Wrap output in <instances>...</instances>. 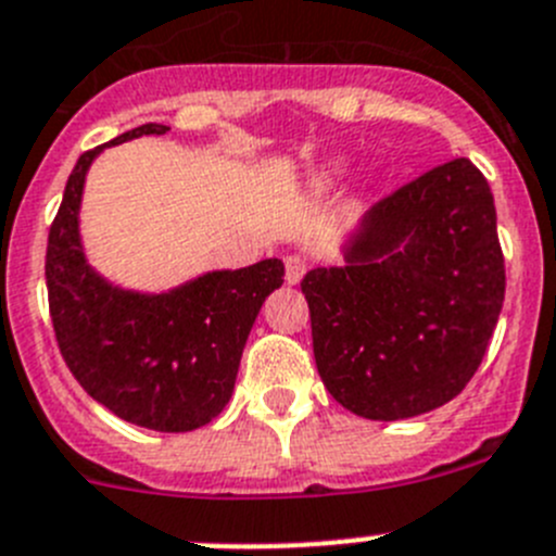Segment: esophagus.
<instances>
[{"label":"esophagus","instance_id":"1","mask_svg":"<svg viewBox=\"0 0 556 556\" xmlns=\"http://www.w3.org/2000/svg\"><path fill=\"white\" fill-rule=\"evenodd\" d=\"M287 283H300L303 281V275H305V258L300 256H287Z\"/></svg>","mask_w":556,"mask_h":556}]
</instances>
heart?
<instances>
[{
	"instance_id": "heart-1",
	"label": "heart",
	"mask_w": 556,
	"mask_h": 556,
	"mask_svg": "<svg viewBox=\"0 0 556 556\" xmlns=\"http://www.w3.org/2000/svg\"><path fill=\"white\" fill-rule=\"evenodd\" d=\"M339 170H341V162H333V165H325L323 170L314 173L312 181H308V187H312L314 192H325V190H328V187L336 181V176H339Z\"/></svg>"
}]
</instances>
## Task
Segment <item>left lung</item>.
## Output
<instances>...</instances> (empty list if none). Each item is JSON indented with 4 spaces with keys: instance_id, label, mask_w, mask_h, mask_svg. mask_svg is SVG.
Returning a JSON list of instances; mask_svg holds the SVG:
<instances>
[{
    "instance_id": "obj_1",
    "label": "left lung",
    "mask_w": 556,
    "mask_h": 556,
    "mask_svg": "<svg viewBox=\"0 0 556 556\" xmlns=\"http://www.w3.org/2000/svg\"><path fill=\"white\" fill-rule=\"evenodd\" d=\"M339 267L303 289L319 378L355 416L430 414L475 378L504 303V258L485 176L452 160L361 217Z\"/></svg>"
}]
</instances>
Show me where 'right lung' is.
<instances>
[{
	"label": "right lung",
	"instance_id": "1",
	"mask_svg": "<svg viewBox=\"0 0 556 556\" xmlns=\"http://www.w3.org/2000/svg\"><path fill=\"white\" fill-rule=\"evenodd\" d=\"M167 129L142 124L79 156L49 231L46 289L60 353L81 389L131 425L190 432L231 400L244 341L283 283V262L212 269L165 292L115 287L88 262L79 208L90 165L104 149Z\"/></svg>",
	"mask_w": 556,
	"mask_h": 556
}]
</instances>
